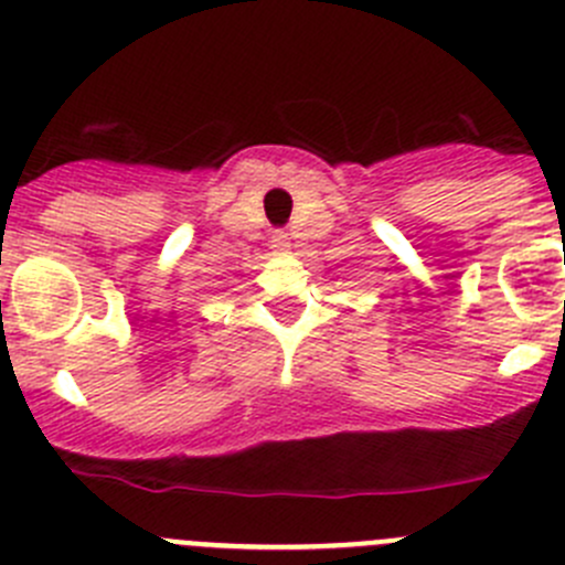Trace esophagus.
<instances>
[{"mask_svg": "<svg viewBox=\"0 0 565 565\" xmlns=\"http://www.w3.org/2000/svg\"><path fill=\"white\" fill-rule=\"evenodd\" d=\"M271 249L274 252H288V249H291V238H288L286 230H277V233H274Z\"/></svg>", "mask_w": 565, "mask_h": 565, "instance_id": "34e87169", "label": "esophagus"}]
</instances>
